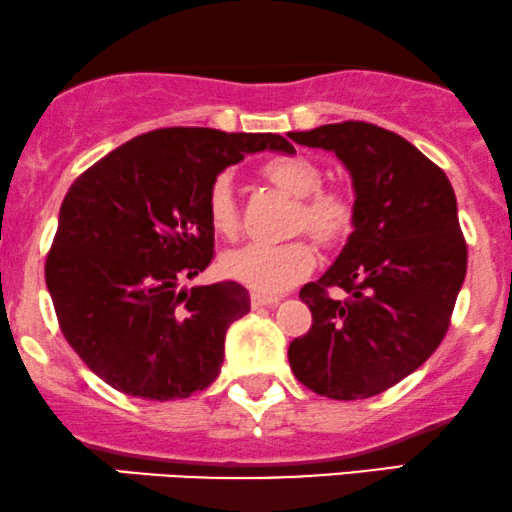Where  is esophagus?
Wrapping results in <instances>:
<instances>
[{
	"mask_svg": "<svg viewBox=\"0 0 512 512\" xmlns=\"http://www.w3.org/2000/svg\"><path fill=\"white\" fill-rule=\"evenodd\" d=\"M280 299L278 297H266V294H251V306L254 309H273L278 306Z\"/></svg>",
	"mask_w": 512,
	"mask_h": 512,
	"instance_id": "obj_1",
	"label": "esophagus"
}]
</instances>
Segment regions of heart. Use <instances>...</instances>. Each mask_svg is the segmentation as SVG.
Instances as JSON below:
<instances>
[{"instance_id": "obj_1", "label": "heart", "mask_w": 512, "mask_h": 512, "mask_svg": "<svg viewBox=\"0 0 512 512\" xmlns=\"http://www.w3.org/2000/svg\"><path fill=\"white\" fill-rule=\"evenodd\" d=\"M261 177L282 194L297 198L290 232H309L321 246H338L350 237L357 208L347 191L323 186V167L309 155L273 158L261 167ZM208 222L215 234L232 239L242 227L237 191L227 172L210 182L206 196ZM316 256L306 239L282 244L251 242L227 251L220 258V273L258 294H280L302 282L314 270Z\"/></svg>"}]
</instances>
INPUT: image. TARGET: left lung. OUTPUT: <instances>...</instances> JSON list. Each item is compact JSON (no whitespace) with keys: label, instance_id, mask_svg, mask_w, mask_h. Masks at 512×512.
Here are the masks:
<instances>
[{"label":"left lung","instance_id":"1","mask_svg":"<svg viewBox=\"0 0 512 512\" xmlns=\"http://www.w3.org/2000/svg\"><path fill=\"white\" fill-rule=\"evenodd\" d=\"M290 138L345 162L357 222L338 261L299 292L311 328L287 357L318 395L371 398L417 371L446 338L467 273L455 191L422 150L376 124H323ZM333 286L348 299L330 298Z\"/></svg>","mask_w":512,"mask_h":512}]
</instances>
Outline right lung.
Wrapping results in <instances>:
<instances>
[{"label": "right lung", "instance_id": "1", "mask_svg": "<svg viewBox=\"0 0 512 512\" xmlns=\"http://www.w3.org/2000/svg\"><path fill=\"white\" fill-rule=\"evenodd\" d=\"M278 134L170 126L131 138L66 191L45 261L59 328L93 374L143 400L189 398L220 374L225 333L249 314L239 282L179 290L215 256L206 196Z\"/></svg>", "mask_w": 512, "mask_h": 512}]
</instances>
